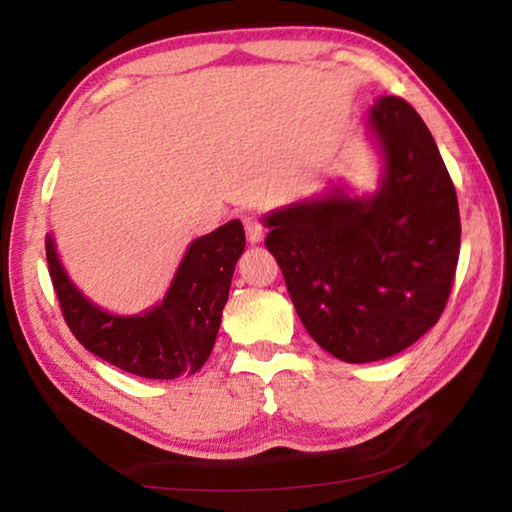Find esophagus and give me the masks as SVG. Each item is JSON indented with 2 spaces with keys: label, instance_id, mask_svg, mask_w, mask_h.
<instances>
[{
  "label": "esophagus",
  "instance_id": "1",
  "mask_svg": "<svg viewBox=\"0 0 512 512\" xmlns=\"http://www.w3.org/2000/svg\"><path fill=\"white\" fill-rule=\"evenodd\" d=\"M244 228H246V237L250 244H259V241L264 239V225L259 219H255V216H248V219H244Z\"/></svg>",
  "mask_w": 512,
  "mask_h": 512
}]
</instances>
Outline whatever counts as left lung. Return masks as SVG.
Segmentation results:
<instances>
[{
  "label": "left lung",
  "instance_id": "1",
  "mask_svg": "<svg viewBox=\"0 0 512 512\" xmlns=\"http://www.w3.org/2000/svg\"><path fill=\"white\" fill-rule=\"evenodd\" d=\"M368 131L384 162L375 194L336 187L264 219L302 325L348 363L393 357L427 334L461 250L456 189L422 117L400 97H379Z\"/></svg>",
  "mask_w": 512,
  "mask_h": 512
}]
</instances>
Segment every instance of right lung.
Masks as SVG:
<instances>
[{
    "label": "right lung",
    "instance_id": "obj_1",
    "mask_svg": "<svg viewBox=\"0 0 512 512\" xmlns=\"http://www.w3.org/2000/svg\"><path fill=\"white\" fill-rule=\"evenodd\" d=\"M45 248L60 311L83 348L137 377L176 379L194 375L210 357L246 235L241 221L232 219L192 241L167 296L137 316H115L94 305L67 277L51 235Z\"/></svg>",
    "mask_w": 512,
    "mask_h": 512
}]
</instances>
